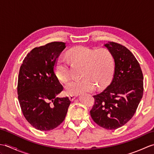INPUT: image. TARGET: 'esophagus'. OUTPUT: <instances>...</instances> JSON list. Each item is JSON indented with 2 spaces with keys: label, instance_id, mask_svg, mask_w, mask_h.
I'll use <instances>...</instances> for the list:
<instances>
[{
  "label": "esophagus",
  "instance_id": "obj_1",
  "mask_svg": "<svg viewBox=\"0 0 154 154\" xmlns=\"http://www.w3.org/2000/svg\"><path fill=\"white\" fill-rule=\"evenodd\" d=\"M76 97H77V96L73 95V94H71V95L69 96V100H70L73 101V100H74Z\"/></svg>",
  "mask_w": 154,
  "mask_h": 154
}]
</instances>
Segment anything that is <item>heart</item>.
<instances>
[{"label":"heart","instance_id":"b5f03b06","mask_svg":"<svg viewBox=\"0 0 154 154\" xmlns=\"http://www.w3.org/2000/svg\"><path fill=\"white\" fill-rule=\"evenodd\" d=\"M69 60L73 64L83 66L81 71L82 79L72 81L65 86L69 94H79L91 92L97 87L103 89L106 87L112 79L114 71V59L107 49H94L77 46L67 52ZM55 74L61 82L65 83L70 79L69 62L66 57L59 56L54 65Z\"/></svg>","mask_w":154,"mask_h":154}]
</instances>
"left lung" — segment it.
<instances>
[{
  "label": "left lung",
  "instance_id": "8db88e82",
  "mask_svg": "<svg viewBox=\"0 0 154 154\" xmlns=\"http://www.w3.org/2000/svg\"><path fill=\"white\" fill-rule=\"evenodd\" d=\"M104 45L114 56V77L110 85L93 96L94 104L90 113L99 126L115 130L135 114L143 96V77L138 61L128 49L113 42Z\"/></svg>",
  "mask_w": 154,
  "mask_h": 154
}]
</instances>
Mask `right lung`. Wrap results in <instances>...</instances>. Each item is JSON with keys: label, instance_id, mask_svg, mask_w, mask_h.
<instances>
[{"label": "right lung", "instance_id": "add662e5", "mask_svg": "<svg viewBox=\"0 0 154 154\" xmlns=\"http://www.w3.org/2000/svg\"><path fill=\"white\" fill-rule=\"evenodd\" d=\"M54 42L35 48L27 54L19 71L18 99L25 119L41 131L57 127L64 120L71 101L57 97L63 89L55 74L56 59L65 48Z\"/></svg>", "mask_w": 154, "mask_h": 154}]
</instances>
